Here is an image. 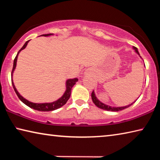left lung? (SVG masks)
<instances>
[{
	"label": "left lung",
	"mask_w": 160,
	"mask_h": 160,
	"mask_svg": "<svg viewBox=\"0 0 160 160\" xmlns=\"http://www.w3.org/2000/svg\"><path fill=\"white\" fill-rule=\"evenodd\" d=\"M132 48H133V49L135 50V52H136L138 54L140 57L141 58V56H140V53L138 52V48L136 47H133ZM91 96H92V102H94V104H95L97 107H99V108H100V109H102L107 110V111H112V112H118V111H121V110H123L124 109H126V108H128L130 106H131V105L133 104V103H135V101H136V100H135V101L134 102H132V104H129V105H127V106H126V107H116L109 106V105H107V104H104V103H102V102H100L99 100L97 98V97L95 95V93H94V91L92 92V95Z\"/></svg>",
	"instance_id": "8db88e82"
}]
</instances>
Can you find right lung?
Instances as JSON below:
<instances>
[{"instance_id": "1", "label": "right lung", "mask_w": 160, "mask_h": 160, "mask_svg": "<svg viewBox=\"0 0 160 160\" xmlns=\"http://www.w3.org/2000/svg\"><path fill=\"white\" fill-rule=\"evenodd\" d=\"M53 34H42V35H41V36L48 37V36H51V35H53ZM29 42V40L25 42V44H24L23 47L21 48V49L18 51L17 56H15V58L14 59V62H13V68H12V73H11V80H12V85L13 87V89H14L15 93L18 95V97H19V99H20L21 101L24 103V104H26L27 106H28L29 107L32 108V109H34L37 110V111H40V112H50V111H53V110L59 109V108L63 107L64 104H66L68 100L69 99L70 97V94H71L72 88L73 87L75 84L76 83V82H78V78H73V79H68L66 80V91H65V92L63 94V96L60 97L58 99L56 100V101L53 102H50V103H40V104H39V103H33V102H29V101H28V100H27L26 99L24 98L22 96H21L20 93L18 92L17 89L15 88L14 83H13V80H12V74H13V72H14V70L15 69L16 64H17L18 54L20 53V52L22 50H23L24 48H26L27 45H28Z\"/></svg>"}]
</instances>
